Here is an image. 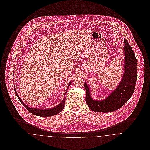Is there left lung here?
Masks as SVG:
<instances>
[{"label":"left lung","mask_w":150,"mask_h":150,"mask_svg":"<svg viewBox=\"0 0 150 150\" xmlns=\"http://www.w3.org/2000/svg\"><path fill=\"white\" fill-rule=\"evenodd\" d=\"M124 41V74L119 85L103 100H93L90 95L89 86L85 83L86 102L92 111L99 112H110L122 107L130 98L134 91L137 79V59L130 44Z\"/></svg>","instance_id":"1"}]
</instances>
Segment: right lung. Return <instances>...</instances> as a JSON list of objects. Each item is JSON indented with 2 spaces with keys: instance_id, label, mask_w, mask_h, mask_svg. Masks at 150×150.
I'll return each mask as SVG.
<instances>
[{
  "instance_id": "1",
  "label": "right lung",
  "mask_w": 150,
  "mask_h": 150,
  "mask_svg": "<svg viewBox=\"0 0 150 150\" xmlns=\"http://www.w3.org/2000/svg\"><path fill=\"white\" fill-rule=\"evenodd\" d=\"M71 82L70 81L69 83V85L67 86V89L69 88V86H70ZM15 92L16 94L17 95V96L18 97V99L20 100V101L21 102L22 104L25 106V107L32 114L35 115H38V116H40V117H50V116H53L55 115L58 114V113H59L61 111H62V110L64 108V103H65V98L64 99V100L62 101V102L58 105V106H57L56 107H54L52 108H50V109H39V108H32V107H28L26 105H25L24 104V102L21 100V99L19 97L16 89H15ZM65 92V94H66Z\"/></svg>"
}]
</instances>
